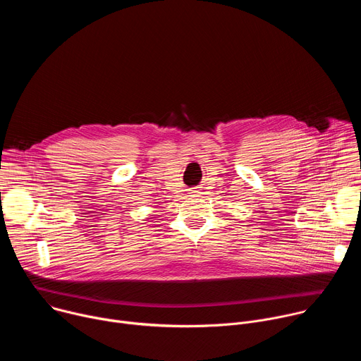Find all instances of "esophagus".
I'll return each mask as SVG.
<instances>
[{
	"mask_svg": "<svg viewBox=\"0 0 361 361\" xmlns=\"http://www.w3.org/2000/svg\"><path fill=\"white\" fill-rule=\"evenodd\" d=\"M191 197H194V195H191Z\"/></svg>",
	"mask_w": 361,
	"mask_h": 361,
	"instance_id": "1",
	"label": "esophagus"
}]
</instances>
